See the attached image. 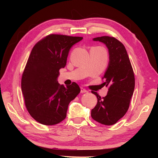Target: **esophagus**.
I'll list each match as a JSON object with an SVG mask.
<instances>
[{
  "label": "esophagus",
  "mask_w": 158,
  "mask_h": 158,
  "mask_svg": "<svg viewBox=\"0 0 158 158\" xmlns=\"http://www.w3.org/2000/svg\"><path fill=\"white\" fill-rule=\"evenodd\" d=\"M86 92H87L86 90H85V89H84V88H83V87H81V93H86Z\"/></svg>",
  "instance_id": "1"
}]
</instances>
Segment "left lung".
Listing matches in <instances>:
<instances>
[{"label":"left lung","mask_w":158,"mask_h":158,"mask_svg":"<svg viewBox=\"0 0 158 158\" xmlns=\"http://www.w3.org/2000/svg\"><path fill=\"white\" fill-rule=\"evenodd\" d=\"M105 44L109 50V61L102 79L109 86L107 95L101 98L97 93L98 103L91 110V117L100 123L111 125L126 114L135 90V80L132 65L124 45L113 37L93 38Z\"/></svg>","instance_id":"1"}]
</instances>
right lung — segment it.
I'll return each instance as SVG.
<instances>
[{
	"instance_id": "obj_1",
	"label": "right lung",
	"mask_w": 158,
	"mask_h": 158,
	"mask_svg": "<svg viewBox=\"0 0 158 158\" xmlns=\"http://www.w3.org/2000/svg\"><path fill=\"white\" fill-rule=\"evenodd\" d=\"M81 37L49 35L33 47L21 78V90L28 113L40 123L53 125L63 121L68 105L80 93L78 84H58L70 48Z\"/></svg>"
}]
</instances>
